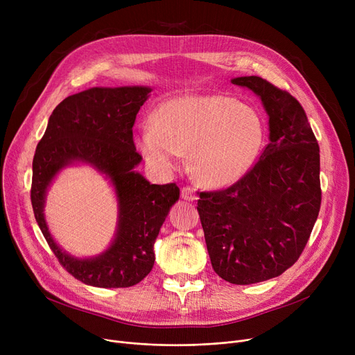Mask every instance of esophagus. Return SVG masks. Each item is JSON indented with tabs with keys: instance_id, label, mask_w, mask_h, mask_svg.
<instances>
[{
	"instance_id": "34e87169",
	"label": "esophagus",
	"mask_w": 355,
	"mask_h": 355,
	"mask_svg": "<svg viewBox=\"0 0 355 355\" xmlns=\"http://www.w3.org/2000/svg\"><path fill=\"white\" fill-rule=\"evenodd\" d=\"M181 197H182L184 200H187V201H194V200H197L196 190L191 189V187H184V189L181 190Z\"/></svg>"
}]
</instances>
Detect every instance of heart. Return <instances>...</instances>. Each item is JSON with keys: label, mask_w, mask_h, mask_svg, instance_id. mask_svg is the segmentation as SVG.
Instances as JSON below:
<instances>
[{"label": "heart", "mask_w": 355, "mask_h": 355, "mask_svg": "<svg viewBox=\"0 0 355 355\" xmlns=\"http://www.w3.org/2000/svg\"><path fill=\"white\" fill-rule=\"evenodd\" d=\"M263 139L262 118L252 106L221 95H184L154 110L138 145L148 164L164 173L190 154L196 178L220 189L249 173Z\"/></svg>", "instance_id": "heart-1"}]
</instances>
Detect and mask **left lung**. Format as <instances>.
<instances>
[{"label": "left lung", "instance_id": "left-lung-1", "mask_svg": "<svg viewBox=\"0 0 355 355\" xmlns=\"http://www.w3.org/2000/svg\"><path fill=\"white\" fill-rule=\"evenodd\" d=\"M252 90L269 118V144L227 190L200 193L197 210L214 272L234 285L268 281L305 249L321 207L320 146L301 103L259 76Z\"/></svg>", "mask_w": 355, "mask_h": 355}]
</instances>
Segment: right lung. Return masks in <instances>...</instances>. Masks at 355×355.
I'll list each match as a JSON object with an SVG mask.
<instances>
[{"instance_id":"1","label":"right lung","mask_w":355,"mask_h":355,"mask_svg":"<svg viewBox=\"0 0 355 355\" xmlns=\"http://www.w3.org/2000/svg\"><path fill=\"white\" fill-rule=\"evenodd\" d=\"M153 92L148 86L90 87L60 102L49 118L33 159L31 204L44 239L62 266L96 288H129L153 270L154 243L170 209L180 198L174 182L151 184L135 168L132 126ZM87 164L111 182L119 204L116 236L106 251L78 258L52 239L44 214L45 196L64 167Z\"/></svg>"}]
</instances>
